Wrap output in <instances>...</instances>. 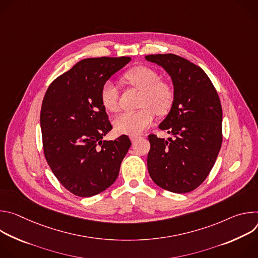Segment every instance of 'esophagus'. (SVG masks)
Segmentation results:
<instances>
[{
	"label": "esophagus",
	"instance_id": "esophagus-1",
	"mask_svg": "<svg viewBox=\"0 0 258 258\" xmlns=\"http://www.w3.org/2000/svg\"><path fill=\"white\" fill-rule=\"evenodd\" d=\"M140 138H141L140 136H137V135L135 136V135H133V136H131V141L134 143V142H136V141H137L138 139H140Z\"/></svg>",
	"mask_w": 258,
	"mask_h": 258
}]
</instances>
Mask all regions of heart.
Wrapping results in <instances>:
<instances>
[{"label": "heart", "instance_id": "obj_1", "mask_svg": "<svg viewBox=\"0 0 258 258\" xmlns=\"http://www.w3.org/2000/svg\"><path fill=\"white\" fill-rule=\"evenodd\" d=\"M125 82L142 92L140 110L118 115L113 125L116 132L125 135H137L148 127L153 119L154 112L158 115L166 114L172 107L174 92L172 87L160 81L158 72L148 66H136L124 75ZM100 100L103 107L110 112L118 110L119 93L111 81L103 84L100 91Z\"/></svg>", "mask_w": 258, "mask_h": 258}]
</instances>
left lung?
Masks as SVG:
<instances>
[{
  "label": "left lung",
  "mask_w": 258,
  "mask_h": 258,
  "mask_svg": "<svg viewBox=\"0 0 258 258\" xmlns=\"http://www.w3.org/2000/svg\"><path fill=\"white\" fill-rule=\"evenodd\" d=\"M147 61L164 68L173 84L174 101L159 124L171 138L149 136L148 171L160 188L188 193L205 180L222 147L223 110L217 92L202 68L174 54H156Z\"/></svg>",
  "instance_id": "obj_1"
}]
</instances>
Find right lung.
I'll use <instances>...</instances> for the list:
<instances>
[{"label": "right lung", "instance_id": "obj_1", "mask_svg": "<svg viewBox=\"0 0 258 258\" xmlns=\"http://www.w3.org/2000/svg\"><path fill=\"white\" fill-rule=\"evenodd\" d=\"M131 57L88 58L48 88L41 110L46 160L61 185L80 197L109 188L132 145L127 136L103 141L111 131L100 91Z\"/></svg>", "mask_w": 258, "mask_h": 258}]
</instances>
